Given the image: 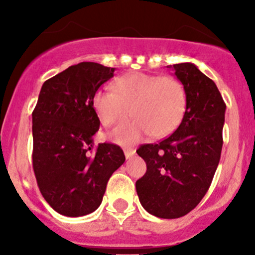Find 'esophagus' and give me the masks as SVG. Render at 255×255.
I'll return each instance as SVG.
<instances>
[{
	"label": "esophagus",
	"mask_w": 255,
	"mask_h": 255,
	"mask_svg": "<svg viewBox=\"0 0 255 255\" xmlns=\"http://www.w3.org/2000/svg\"><path fill=\"white\" fill-rule=\"evenodd\" d=\"M123 151H125V155H126V158H127V159L132 158V156L134 155V153H135V150L133 148H125V149H123Z\"/></svg>",
	"instance_id": "1"
}]
</instances>
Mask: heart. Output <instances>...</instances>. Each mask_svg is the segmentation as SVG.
Listing matches in <instances>:
<instances>
[{
	"label": "heart",
	"mask_w": 255,
	"mask_h": 255,
	"mask_svg": "<svg viewBox=\"0 0 255 255\" xmlns=\"http://www.w3.org/2000/svg\"><path fill=\"white\" fill-rule=\"evenodd\" d=\"M112 90H99L94 95L92 105L101 122L111 127L128 120L130 113L135 117L110 133L116 143H137L149 134L169 135L186 111V90L174 76L129 73L115 80Z\"/></svg>",
	"instance_id": "b5f03b06"
}]
</instances>
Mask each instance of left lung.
<instances>
[{
    "label": "left lung",
    "mask_w": 255,
    "mask_h": 255,
    "mask_svg": "<svg viewBox=\"0 0 255 255\" xmlns=\"http://www.w3.org/2000/svg\"><path fill=\"white\" fill-rule=\"evenodd\" d=\"M168 68L186 90V111L173 134L138 148L146 173L137 180L135 189L150 215L179 218L200 204L212 182L222 150L226 104L215 82L196 65Z\"/></svg>",
    "instance_id": "left-lung-1"
}]
</instances>
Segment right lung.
<instances>
[{
	"label": "right lung",
	"instance_id": "obj_1",
	"mask_svg": "<svg viewBox=\"0 0 255 255\" xmlns=\"http://www.w3.org/2000/svg\"><path fill=\"white\" fill-rule=\"evenodd\" d=\"M115 68L69 66L43 84L33 118V169L45 201L68 217L89 215L102 202L110 177L126 160L121 146L92 137L100 128L92 100Z\"/></svg>",
	"mask_w": 255,
	"mask_h": 255
}]
</instances>
